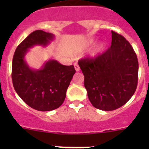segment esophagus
Returning a JSON list of instances; mask_svg holds the SVG:
<instances>
[{"mask_svg":"<svg viewBox=\"0 0 149 149\" xmlns=\"http://www.w3.org/2000/svg\"><path fill=\"white\" fill-rule=\"evenodd\" d=\"M74 68H75L76 72H78V71H80V67H79V65H77V63H75V64H74Z\"/></svg>","mask_w":149,"mask_h":149,"instance_id":"1","label":"esophagus"}]
</instances>
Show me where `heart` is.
I'll return each mask as SVG.
<instances>
[{
  "instance_id": "obj_1",
  "label": "heart",
  "mask_w": 149,
  "mask_h": 149,
  "mask_svg": "<svg viewBox=\"0 0 149 149\" xmlns=\"http://www.w3.org/2000/svg\"><path fill=\"white\" fill-rule=\"evenodd\" d=\"M95 38H90V39H88L87 42H86V44H85V48H89L90 46L93 45L95 43ZM105 48H106V43H105L104 42H103V41H101V42H99L98 43H97V44L95 45L94 48H93V49L92 50V51H91V57H93V58L98 57L99 55H101V54L104 51Z\"/></svg>"
}]
</instances>
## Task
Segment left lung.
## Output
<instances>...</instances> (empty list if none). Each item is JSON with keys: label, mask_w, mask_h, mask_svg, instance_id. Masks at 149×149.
Listing matches in <instances>:
<instances>
[{"label": "left lung", "mask_w": 149, "mask_h": 149, "mask_svg": "<svg viewBox=\"0 0 149 149\" xmlns=\"http://www.w3.org/2000/svg\"><path fill=\"white\" fill-rule=\"evenodd\" d=\"M112 33L110 48L95 59L79 60L88 98L95 108L110 111L126 104L136 91L137 57L122 35Z\"/></svg>", "instance_id": "1"}]
</instances>
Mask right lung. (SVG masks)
I'll use <instances>...</instances> for the list:
<instances>
[{
  "instance_id": "1",
  "label": "right lung",
  "mask_w": 149,
  "mask_h": 149,
  "mask_svg": "<svg viewBox=\"0 0 149 149\" xmlns=\"http://www.w3.org/2000/svg\"><path fill=\"white\" fill-rule=\"evenodd\" d=\"M55 36L35 30L17 47L13 59L12 79L14 89L28 106L39 111L58 108L65 98L66 91L75 74L74 65H62L49 60L39 69L30 68L25 60L30 48L47 46Z\"/></svg>"
}]
</instances>
